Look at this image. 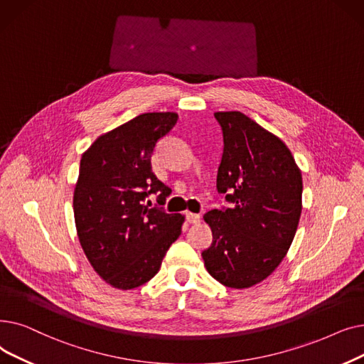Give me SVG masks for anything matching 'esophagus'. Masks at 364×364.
<instances>
[{"mask_svg": "<svg viewBox=\"0 0 364 364\" xmlns=\"http://www.w3.org/2000/svg\"><path fill=\"white\" fill-rule=\"evenodd\" d=\"M186 222H188V223H193V225H197V223L201 222V216L197 215V213L188 212V213H186Z\"/></svg>", "mask_w": 364, "mask_h": 364, "instance_id": "34e87169", "label": "esophagus"}]
</instances>
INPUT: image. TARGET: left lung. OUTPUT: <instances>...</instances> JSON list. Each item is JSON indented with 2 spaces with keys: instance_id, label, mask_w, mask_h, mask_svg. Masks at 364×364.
<instances>
[{
  "instance_id": "obj_1",
  "label": "left lung",
  "mask_w": 364,
  "mask_h": 364,
  "mask_svg": "<svg viewBox=\"0 0 364 364\" xmlns=\"http://www.w3.org/2000/svg\"><path fill=\"white\" fill-rule=\"evenodd\" d=\"M223 133L216 186L227 209L204 215L213 234L201 253L220 284L247 289L284 259L302 212V175L286 144L238 111L215 112Z\"/></svg>"
}]
</instances>
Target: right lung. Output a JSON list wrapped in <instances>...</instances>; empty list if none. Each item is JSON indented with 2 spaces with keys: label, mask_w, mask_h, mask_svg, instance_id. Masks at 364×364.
<instances>
[{
  "label": "right lung",
  "mask_w": 364,
  "mask_h": 364,
  "mask_svg": "<svg viewBox=\"0 0 364 364\" xmlns=\"http://www.w3.org/2000/svg\"><path fill=\"white\" fill-rule=\"evenodd\" d=\"M176 121V112L141 114L99 136L81 157L74 189L78 240L93 269L115 289L149 282L181 235L185 216L145 205L151 194L159 203L168 196L151 155Z\"/></svg>",
  "instance_id": "obj_1"
}]
</instances>
